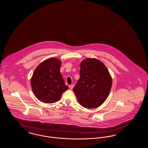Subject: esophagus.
<instances>
[{
    "instance_id": "1",
    "label": "esophagus",
    "mask_w": 148,
    "mask_h": 148,
    "mask_svg": "<svg viewBox=\"0 0 148 148\" xmlns=\"http://www.w3.org/2000/svg\"><path fill=\"white\" fill-rule=\"evenodd\" d=\"M74 85H69V88H70L71 89H73V88H74Z\"/></svg>"
}]
</instances>
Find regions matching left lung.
Listing matches in <instances>:
<instances>
[{"mask_svg": "<svg viewBox=\"0 0 148 148\" xmlns=\"http://www.w3.org/2000/svg\"><path fill=\"white\" fill-rule=\"evenodd\" d=\"M80 66V77L73 90L81 106L87 109L97 108L110 92V74L106 65L95 58L86 59Z\"/></svg>", "mask_w": 148, "mask_h": 148, "instance_id": "8db88e82", "label": "left lung"}]
</instances>
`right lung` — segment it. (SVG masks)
I'll return each mask as SVG.
<instances>
[{
	"mask_svg": "<svg viewBox=\"0 0 148 148\" xmlns=\"http://www.w3.org/2000/svg\"><path fill=\"white\" fill-rule=\"evenodd\" d=\"M61 64L55 58L48 59L37 66L31 78L34 94L45 103H56L68 89L60 73Z\"/></svg>",
	"mask_w": 148,
	"mask_h": 148,
	"instance_id": "obj_1",
	"label": "right lung"
}]
</instances>
